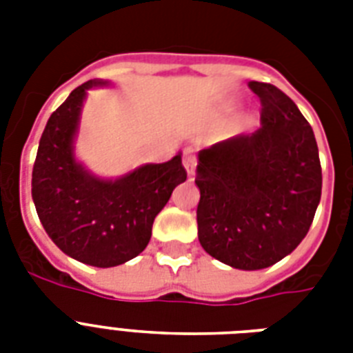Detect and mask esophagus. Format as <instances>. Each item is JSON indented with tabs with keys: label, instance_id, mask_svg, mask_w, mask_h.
Listing matches in <instances>:
<instances>
[{
	"label": "esophagus",
	"instance_id": "esophagus-1",
	"mask_svg": "<svg viewBox=\"0 0 353 353\" xmlns=\"http://www.w3.org/2000/svg\"><path fill=\"white\" fill-rule=\"evenodd\" d=\"M183 165L187 168L188 177L192 179L194 177V168H196V157H194V152L190 148L185 150V157H183Z\"/></svg>",
	"mask_w": 353,
	"mask_h": 353
}]
</instances>
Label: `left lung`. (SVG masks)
Masks as SVG:
<instances>
[{
	"mask_svg": "<svg viewBox=\"0 0 353 353\" xmlns=\"http://www.w3.org/2000/svg\"><path fill=\"white\" fill-rule=\"evenodd\" d=\"M262 102L252 133L198 154V238L210 256L256 271L280 262L304 240L321 201L323 172L312 126L265 82H249Z\"/></svg>",
	"mask_w": 353,
	"mask_h": 353,
	"instance_id": "left-lung-1",
	"label": "left lung"
}]
</instances>
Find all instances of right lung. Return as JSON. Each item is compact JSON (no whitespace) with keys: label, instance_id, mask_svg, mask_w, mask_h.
I'll list each match as a JSON object with an SVG mask.
<instances>
[{"label":"right lung","instance_id":"right-lung-1","mask_svg":"<svg viewBox=\"0 0 353 353\" xmlns=\"http://www.w3.org/2000/svg\"><path fill=\"white\" fill-rule=\"evenodd\" d=\"M90 80L71 91L41 133L32 168V201L41 225L60 251L88 265L115 268L144 251L155 216L187 179L181 154L141 165L117 179L91 174L74 157V139Z\"/></svg>","mask_w":353,"mask_h":353}]
</instances>
